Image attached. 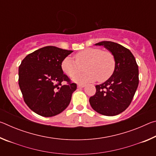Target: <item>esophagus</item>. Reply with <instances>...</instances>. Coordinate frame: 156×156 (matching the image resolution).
Masks as SVG:
<instances>
[{
  "mask_svg": "<svg viewBox=\"0 0 156 156\" xmlns=\"http://www.w3.org/2000/svg\"><path fill=\"white\" fill-rule=\"evenodd\" d=\"M85 87V84H78V87Z\"/></svg>",
  "mask_w": 156,
  "mask_h": 156,
  "instance_id": "1",
  "label": "esophagus"
}]
</instances>
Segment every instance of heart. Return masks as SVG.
Here are the masks:
<instances>
[{"label": "heart", "instance_id": "heart-1", "mask_svg": "<svg viewBox=\"0 0 156 156\" xmlns=\"http://www.w3.org/2000/svg\"><path fill=\"white\" fill-rule=\"evenodd\" d=\"M72 57H65L61 63L64 73L71 78L82 71L84 66L86 73L76 76L74 80L80 83L94 82L100 83L107 80L113 75L115 69V59L109 51H102L100 48H87L79 51Z\"/></svg>", "mask_w": 156, "mask_h": 156}]
</instances>
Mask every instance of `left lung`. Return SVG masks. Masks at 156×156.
Wrapping results in <instances>:
<instances>
[{"mask_svg": "<svg viewBox=\"0 0 156 156\" xmlns=\"http://www.w3.org/2000/svg\"><path fill=\"white\" fill-rule=\"evenodd\" d=\"M115 59L113 75L104 83L96 86V91L89 98L93 109L100 114L113 116L124 112L135 95L139 83L138 66L130 50L112 41H102Z\"/></svg>", "mask_w": 156, "mask_h": 156, "instance_id": "obj_1", "label": "left lung"}]
</instances>
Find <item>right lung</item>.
Wrapping results in <instances>:
<instances>
[{"label": "right lung", "mask_w": 156, "mask_h": 156, "mask_svg": "<svg viewBox=\"0 0 156 156\" xmlns=\"http://www.w3.org/2000/svg\"><path fill=\"white\" fill-rule=\"evenodd\" d=\"M73 51L44 47L28 54L18 68V84L31 110L43 117L62 112L77 85L63 73L61 63ZM65 81L67 84L62 86Z\"/></svg>", "instance_id": "right-lung-1"}]
</instances>
